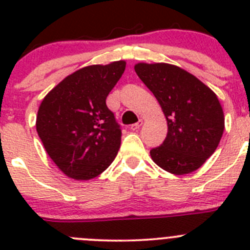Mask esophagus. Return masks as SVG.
Listing matches in <instances>:
<instances>
[{
	"label": "esophagus",
	"instance_id": "obj_1",
	"mask_svg": "<svg viewBox=\"0 0 250 250\" xmlns=\"http://www.w3.org/2000/svg\"><path fill=\"white\" fill-rule=\"evenodd\" d=\"M141 125H143V120H141V119H140V120H139L138 123L132 124L131 126H130V129H131V130H138V129H140Z\"/></svg>",
	"mask_w": 250,
	"mask_h": 250
}]
</instances>
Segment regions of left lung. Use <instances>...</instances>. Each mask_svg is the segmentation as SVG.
<instances>
[{
  "instance_id": "8db88e82",
  "label": "left lung",
  "mask_w": 250,
  "mask_h": 250,
  "mask_svg": "<svg viewBox=\"0 0 250 250\" xmlns=\"http://www.w3.org/2000/svg\"><path fill=\"white\" fill-rule=\"evenodd\" d=\"M135 72L167 121L164 143L150 150L154 163L175 175L199 169L215 151L224 131L216 95L194 75L169 63H138Z\"/></svg>"
}]
</instances>
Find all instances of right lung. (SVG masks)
<instances>
[{
    "label": "right lung",
    "mask_w": 250,
    "mask_h": 250,
    "mask_svg": "<svg viewBox=\"0 0 250 250\" xmlns=\"http://www.w3.org/2000/svg\"><path fill=\"white\" fill-rule=\"evenodd\" d=\"M125 61L86 66L51 90L39 107L36 129L48 156L76 180L100 175L118 155L121 129L106 98Z\"/></svg>",
    "instance_id": "right-lung-1"
}]
</instances>
